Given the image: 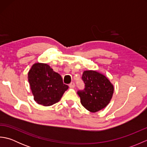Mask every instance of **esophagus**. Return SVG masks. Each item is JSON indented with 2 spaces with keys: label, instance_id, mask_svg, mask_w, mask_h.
<instances>
[{
  "label": "esophagus",
  "instance_id": "obj_1",
  "mask_svg": "<svg viewBox=\"0 0 147 147\" xmlns=\"http://www.w3.org/2000/svg\"><path fill=\"white\" fill-rule=\"evenodd\" d=\"M69 86L70 88H74V86H75V84H74V83H71L69 85Z\"/></svg>",
  "mask_w": 147,
  "mask_h": 147
}]
</instances>
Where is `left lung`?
<instances>
[{
	"mask_svg": "<svg viewBox=\"0 0 147 147\" xmlns=\"http://www.w3.org/2000/svg\"><path fill=\"white\" fill-rule=\"evenodd\" d=\"M82 79L85 88L78 92L82 105L91 112L105 108L114 93V85L110 80L103 74L93 70L84 71Z\"/></svg>",
	"mask_w": 147,
	"mask_h": 147,
	"instance_id": "obj_1",
	"label": "left lung"
}]
</instances>
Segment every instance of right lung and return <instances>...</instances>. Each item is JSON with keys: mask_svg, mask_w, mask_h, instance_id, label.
<instances>
[{"mask_svg": "<svg viewBox=\"0 0 147 147\" xmlns=\"http://www.w3.org/2000/svg\"><path fill=\"white\" fill-rule=\"evenodd\" d=\"M28 79L34 100L43 106L58 102L69 88L63 83L60 74L45 63L33 64L28 73Z\"/></svg>", "mask_w": 147, "mask_h": 147, "instance_id": "right-lung-1", "label": "right lung"}]
</instances>
